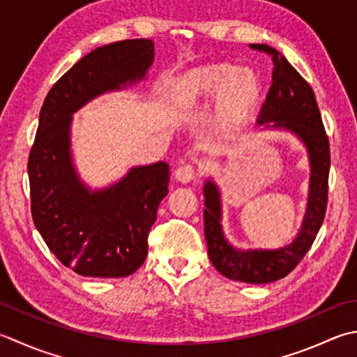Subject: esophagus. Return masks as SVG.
<instances>
[{"instance_id":"1","label":"esophagus","mask_w":357,"mask_h":357,"mask_svg":"<svg viewBox=\"0 0 357 357\" xmlns=\"http://www.w3.org/2000/svg\"><path fill=\"white\" fill-rule=\"evenodd\" d=\"M174 178H176L179 183H190V181H193L195 178H197V170L193 169L192 165H181L176 169V172H174Z\"/></svg>"}]
</instances>
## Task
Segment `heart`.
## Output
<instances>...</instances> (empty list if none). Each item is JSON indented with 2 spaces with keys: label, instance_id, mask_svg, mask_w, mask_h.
I'll list each match as a JSON object with an SVG mask.
<instances>
[{
  "label": "heart",
  "instance_id": "heart-1",
  "mask_svg": "<svg viewBox=\"0 0 357 357\" xmlns=\"http://www.w3.org/2000/svg\"><path fill=\"white\" fill-rule=\"evenodd\" d=\"M216 93V116L221 125H236L248 117L260 97V80L248 68L211 63L195 68L179 80V94L193 102Z\"/></svg>",
  "mask_w": 357,
  "mask_h": 357
}]
</instances>
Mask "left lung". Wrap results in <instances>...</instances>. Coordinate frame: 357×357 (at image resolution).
Masks as SVG:
<instances>
[{"instance_id":"8db88e82","label":"left lung","mask_w":357,"mask_h":357,"mask_svg":"<svg viewBox=\"0 0 357 357\" xmlns=\"http://www.w3.org/2000/svg\"><path fill=\"white\" fill-rule=\"evenodd\" d=\"M272 55V85L257 123L263 130L284 131L303 144L310 160V187L306 211L296 238L277 249H240L222 230V204L218 184L207 178L204 192V234L208 258L222 275L235 282L271 283L286 277L312 246L325 218L330 174V144L314 91L277 49L250 45Z\"/></svg>"}]
</instances>
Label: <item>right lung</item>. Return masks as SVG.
<instances>
[{
    "instance_id": "add662e5",
    "label": "right lung",
    "mask_w": 357,
    "mask_h": 357,
    "mask_svg": "<svg viewBox=\"0 0 357 357\" xmlns=\"http://www.w3.org/2000/svg\"><path fill=\"white\" fill-rule=\"evenodd\" d=\"M153 60L155 43L146 38L97 47L55 83L40 111L27 162L33 225L51 252L83 277H127L142 266L170 169L164 160L131 167L116 183L91 188L74 164L73 114L145 80Z\"/></svg>"
}]
</instances>
